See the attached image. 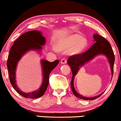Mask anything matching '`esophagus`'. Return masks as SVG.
Instances as JSON below:
<instances>
[{
	"instance_id": "esophagus-1",
	"label": "esophagus",
	"mask_w": 121,
	"mask_h": 121,
	"mask_svg": "<svg viewBox=\"0 0 121 121\" xmlns=\"http://www.w3.org/2000/svg\"><path fill=\"white\" fill-rule=\"evenodd\" d=\"M61 63L62 64H66V63H67V59L64 58H63V59H61Z\"/></svg>"
}]
</instances>
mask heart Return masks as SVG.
Wrapping results in <instances>:
<instances>
[{
	"label": "heart",
	"instance_id": "obj_1",
	"mask_svg": "<svg viewBox=\"0 0 121 121\" xmlns=\"http://www.w3.org/2000/svg\"><path fill=\"white\" fill-rule=\"evenodd\" d=\"M87 42L86 39H82V36L80 35L75 34L71 35L61 42L58 44V49H65L72 47L69 53L71 54H76L82 51L86 46Z\"/></svg>",
	"mask_w": 121,
	"mask_h": 121
}]
</instances>
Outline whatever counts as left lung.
<instances>
[{
  "label": "left lung",
  "instance_id": "obj_1",
  "mask_svg": "<svg viewBox=\"0 0 121 121\" xmlns=\"http://www.w3.org/2000/svg\"><path fill=\"white\" fill-rule=\"evenodd\" d=\"M93 38L94 41H95L96 42L91 46L89 50L84 53H81V54L71 56L68 58V61H67V63L69 65V66H70L72 72V80L71 82V87L72 92L76 97L86 100H95L100 97L103 93L100 94L97 96H95V97H87L79 95L75 91L74 86H73V80H74V78L78 72L80 67L83 66L85 63L88 62L89 61L92 60L96 56L99 55V54H103L108 59L112 75L113 73H114L115 56H114V52H113L112 49L110 42L104 37L97 34H94Z\"/></svg>",
  "mask_w": 121,
  "mask_h": 121
}]
</instances>
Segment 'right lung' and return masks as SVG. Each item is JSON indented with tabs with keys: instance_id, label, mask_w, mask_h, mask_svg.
Returning <instances> with one entry per match:
<instances>
[{
	"instance_id": "obj_1",
	"label": "right lung",
	"mask_w": 121,
	"mask_h": 121,
	"mask_svg": "<svg viewBox=\"0 0 121 121\" xmlns=\"http://www.w3.org/2000/svg\"><path fill=\"white\" fill-rule=\"evenodd\" d=\"M46 43L45 38L38 30H30L22 34L16 41L10 49L7 61L8 74L10 83L18 93L24 97L36 99L42 96L47 89L49 82V75L52 71L59 63V60L49 62L42 60L41 64L43 71V82L39 89L30 93H24L18 87L16 84V70L17 63L22 56L30 50L40 51L42 46Z\"/></svg>"
}]
</instances>
